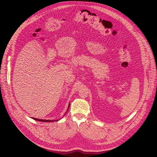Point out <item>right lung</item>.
Instances as JSON below:
<instances>
[{"instance_id":"right-lung-1","label":"right lung","mask_w":157,"mask_h":157,"mask_svg":"<svg viewBox=\"0 0 157 157\" xmlns=\"http://www.w3.org/2000/svg\"><path fill=\"white\" fill-rule=\"evenodd\" d=\"M70 104H69V105H68V109H67V111H66V113L67 112H68V109H69V107H70ZM66 113L64 114V115L66 114ZM33 119H34V120H36V121H40V122H53V121H58V120H42V119H36V118H32Z\"/></svg>"}]
</instances>
